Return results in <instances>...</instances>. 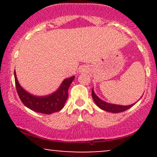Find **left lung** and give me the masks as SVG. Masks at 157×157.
<instances>
[{"instance_id": "obj_1", "label": "left lung", "mask_w": 157, "mask_h": 157, "mask_svg": "<svg viewBox=\"0 0 157 157\" xmlns=\"http://www.w3.org/2000/svg\"><path fill=\"white\" fill-rule=\"evenodd\" d=\"M91 96L94 101L96 105L98 106L99 108L104 110V111H108V112H112V113H120L122 112V111H125L126 110L129 109L130 108L132 107L134 104L130 105H114V104H110L108 102H105L102 101V100H100L98 97L95 94L94 92L93 89L91 91Z\"/></svg>"}]
</instances>
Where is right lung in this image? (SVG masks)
<instances>
[{"label":"right lung","mask_w":157,"mask_h":157,"mask_svg":"<svg viewBox=\"0 0 157 157\" xmlns=\"http://www.w3.org/2000/svg\"><path fill=\"white\" fill-rule=\"evenodd\" d=\"M14 75L16 90L21 102L32 111L45 114L57 112L63 108L65 102L68 99V88L75 79V76H73L64 80L58 90L51 95L46 97H35L30 94L21 87L16 77L15 71Z\"/></svg>","instance_id":"1"}]
</instances>
